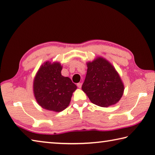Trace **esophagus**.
<instances>
[{"mask_svg": "<svg viewBox=\"0 0 155 155\" xmlns=\"http://www.w3.org/2000/svg\"><path fill=\"white\" fill-rule=\"evenodd\" d=\"M77 87H78V88H81V87H82V83H77Z\"/></svg>", "mask_w": 155, "mask_h": 155, "instance_id": "1", "label": "esophagus"}]
</instances>
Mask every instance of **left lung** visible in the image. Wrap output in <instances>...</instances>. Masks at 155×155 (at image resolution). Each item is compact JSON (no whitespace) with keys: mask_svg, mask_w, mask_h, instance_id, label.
<instances>
[{"mask_svg":"<svg viewBox=\"0 0 155 155\" xmlns=\"http://www.w3.org/2000/svg\"><path fill=\"white\" fill-rule=\"evenodd\" d=\"M83 91L94 104L108 107L117 104L124 92V85L111 63L102 57L87 62Z\"/></svg>","mask_w":155,"mask_h":155,"instance_id":"obj_1","label":"left lung"}]
</instances>
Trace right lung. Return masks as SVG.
<instances>
[{
	"mask_svg": "<svg viewBox=\"0 0 155 155\" xmlns=\"http://www.w3.org/2000/svg\"><path fill=\"white\" fill-rule=\"evenodd\" d=\"M62 66L58 61H47L42 64L33 81L36 102L47 110L61 112L70 104L77 87L68 77L61 75Z\"/></svg>",
	"mask_w": 155,
	"mask_h": 155,
	"instance_id": "right-lung-1",
	"label": "right lung"
}]
</instances>
